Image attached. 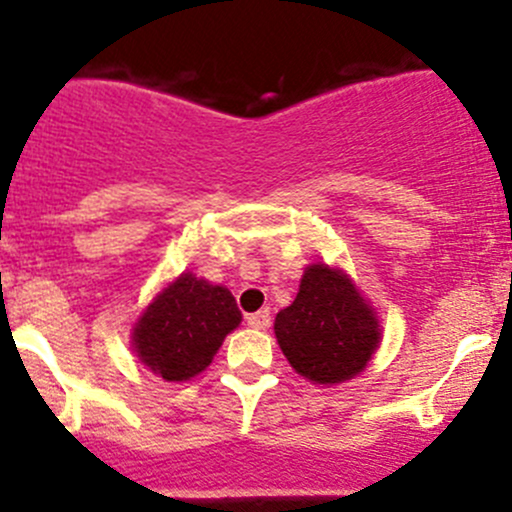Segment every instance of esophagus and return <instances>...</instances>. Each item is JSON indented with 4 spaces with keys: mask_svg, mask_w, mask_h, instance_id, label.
I'll return each instance as SVG.
<instances>
[{
    "mask_svg": "<svg viewBox=\"0 0 512 512\" xmlns=\"http://www.w3.org/2000/svg\"><path fill=\"white\" fill-rule=\"evenodd\" d=\"M247 324H250L252 329H267L270 327V312H267V309H262V312L247 314Z\"/></svg>",
    "mask_w": 512,
    "mask_h": 512,
    "instance_id": "1",
    "label": "esophagus"
}]
</instances>
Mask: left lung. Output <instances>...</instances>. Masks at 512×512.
I'll return each instance as SVG.
<instances>
[{
	"mask_svg": "<svg viewBox=\"0 0 512 512\" xmlns=\"http://www.w3.org/2000/svg\"><path fill=\"white\" fill-rule=\"evenodd\" d=\"M280 349L314 384H342L379 347V322L342 270L312 265L289 307L275 317Z\"/></svg>",
	"mask_w": 512,
	"mask_h": 512,
	"instance_id": "left-lung-1",
	"label": "left lung"
}]
</instances>
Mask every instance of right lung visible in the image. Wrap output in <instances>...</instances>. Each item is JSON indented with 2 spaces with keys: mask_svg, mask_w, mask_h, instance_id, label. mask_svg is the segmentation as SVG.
Listing matches in <instances>:
<instances>
[{
  "mask_svg": "<svg viewBox=\"0 0 512 512\" xmlns=\"http://www.w3.org/2000/svg\"><path fill=\"white\" fill-rule=\"evenodd\" d=\"M240 319L235 297L225 287L180 275L138 319L133 344L143 364L165 381H185L213 361Z\"/></svg>",
  "mask_w": 512,
  "mask_h": 512,
  "instance_id": "add662e5",
  "label": "right lung"
}]
</instances>
